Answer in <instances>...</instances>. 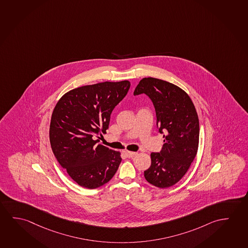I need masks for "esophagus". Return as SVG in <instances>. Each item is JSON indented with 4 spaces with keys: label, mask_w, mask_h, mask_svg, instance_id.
Returning <instances> with one entry per match:
<instances>
[{
    "label": "esophagus",
    "mask_w": 248,
    "mask_h": 248,
    "mask_svg": "<svg viewBox=\"0 0 248 248\" xmlns=\"http://www.w3.org/2000/svg\"><path fill=\"white\" fill-rule=\"evenodd\" d=\"M125 154H126V156L128 157H134V156H136V155H137V153L129 152V151H126V152H125Z\"/></svg>",
    "instance_id": "1"
}]
</instances>
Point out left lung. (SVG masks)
Instances as JSON below:
<instances>
[{
    "label": "left lung",
    "mask_w": 248,
    "mask_h": 248,
    "mask_svg": "<svg viewBox=\"0 0 248 248\" xmlns=\"http://www.w3.org/2000/svg\"><path fill=\"white\" fill-rule=\"evenodd\" d=\"M146 94L154 102L158 132L165 138L160 153L151 154L146 181L158 188L177 184L189 170L199 145V120L191 99L181 88L154 78H142L134 95Z\"/></svg>",
    "instance_id": "1"
}]
</instances>
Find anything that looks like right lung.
Instances as JSON below:
<instances>
[{
  "label": "right lung",
  "mask_w": 248,
  "mask_h": 248,
  "mask_svg": "<svg viewBox=\"0 0 248 248\" xmlns=\"http://www.w3.org/2000/svg\"><path fill=\"white\" fill-rule=\"evenodd\" d=\"M130 85L125 80L78 87L63 94L52 111L51 149L68 175L82 187L98 188L118 170L121 153L98 144L95 137L108 128L111 113Z\"/></svg>",
  "instance_id": "add662e5"
}]
</instances>
